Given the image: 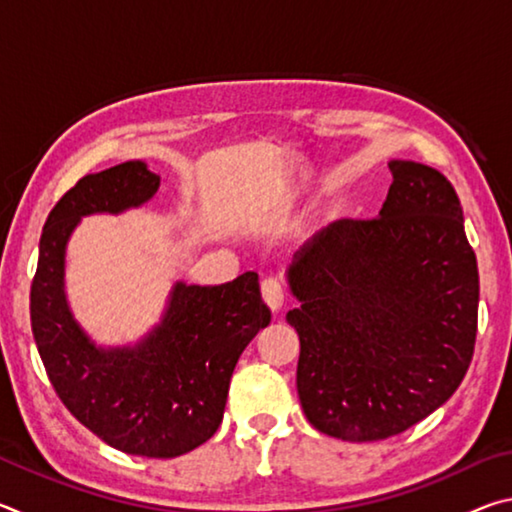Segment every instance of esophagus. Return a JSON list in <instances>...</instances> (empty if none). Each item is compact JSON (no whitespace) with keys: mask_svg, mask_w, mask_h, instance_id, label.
Segmentation results:
<instances>
[{"mask_svg":"<svg viewBox=\"0 0 512 512\" xmlns=\"http://www.w3.org/2000/svg\"><path fill=\"white\" fill-rule=\"evenodd\" d=\"M262 298L266 302V307L273 311H280L284 305V284L280 277H266L262 282Z\"/></svg>","mask_w":512,"mask_h":512,"instance_id":"obj_1","label":"esophagus"}]
</instances>
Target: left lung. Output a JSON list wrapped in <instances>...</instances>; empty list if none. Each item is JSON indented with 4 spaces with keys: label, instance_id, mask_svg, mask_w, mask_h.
I'll use <instances>...</instances> for the list:
<instances>
[{
    "label": "left lung",
    "instance_id": "1",
    "mask_svg": "<svg viewBox=\"0 0 512 512\" xmlns=\"http://www.w3.org/2000/svg\"><path fill=\"white\" fill-rule=\"evenodd\" d=\"M377 219H341L287 271L298 395L318 431L384 440L443 406L470 368L479 268L443 173L391 160Z\"/></svg>",
    "mask_w": 512,
    "mask_h": 512
}]
</instances>
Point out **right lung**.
Instances as JSON below:
<instances>
[{"mask_svg":"<svg viewBox=\"0 0 512 512\" xmlns=\"http://www.w3.org/2000/svg\"><path fill=\"white\" fill-rule=\"evenodd\" d=\"M158 173L131 160L83 176L49 212L31 284V327L49 381L76 420L119 452L176 458L219 429L241 352L271 311L248 271L219 287L173 282L160 323L133 345H99L65 293L67 241L90 214L149 203Z\"/></svg>","mask_w":512,"mask_h":512,"instance_id":"right-lung-1","label":"right lung"}]
</instances>
